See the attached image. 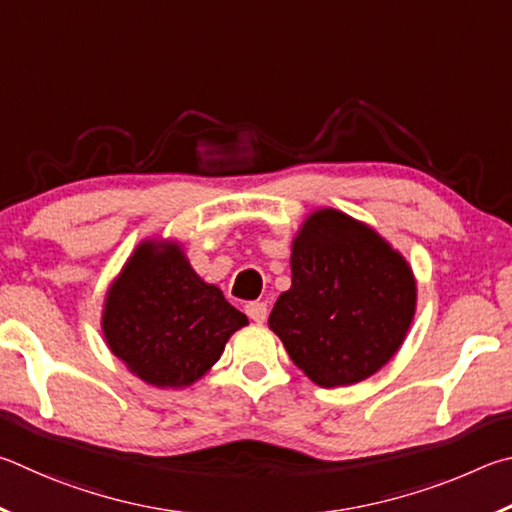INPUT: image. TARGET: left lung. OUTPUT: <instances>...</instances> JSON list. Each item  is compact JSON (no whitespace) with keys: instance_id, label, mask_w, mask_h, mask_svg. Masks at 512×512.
<instances>
[{"instance_id":"1","label":"left lung","mask_w":512,"mask_h":512,"mask_svg":"<svg viewBox=\"0 0 512 512\" xmlns=\"http://www.w3.org/2000/svg\"><path fill=\"white\" fill-rule=\"evenodd\" d=\"M247 317L206 285L177 245L143 242L105 301L110 351L155 387H188L220 360Z\"/></svg>"}]
</instances>
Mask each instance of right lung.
Returning a JSON list of instances; mask_svg holds the SVG:
<instances>
[{
	"label": "right lung",
	"mask_w": 512,
	"mask_h": 512,
	"mask_svg": "<svg viewBox=\"0 0 512 512\" xmlns=\"http://www.w3.org/2000/svg\"><path fill=\"white\" fill-rule=\"evenodd\" d=\"M416 310L409 265L378 233L335 209L312 213L292 247V288L270 328L319 387L369 378L398 351Z\"/></svg>",
	"instance_id": "1"
}]
</instances>
